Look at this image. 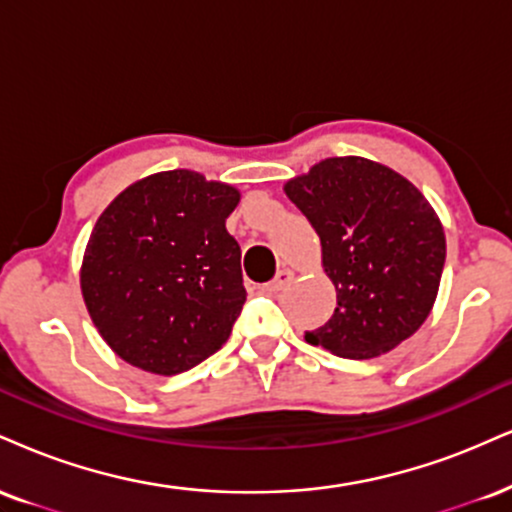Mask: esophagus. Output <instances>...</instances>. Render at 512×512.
Segmentation results:
<instances>
[{"label":"esophagus","instance_id":"obj_1","mask_svg":"<svg viewBox=\"0 0 512 512\" xmlns=\"http://www.w3.org/2000/svg\"><path fill=\"white\" fill-rule=\"evenodd\" d=\"M291 279H293L291 269H281V272L276 274L274 279L267 283V286H264V291H267V293H279V291H283V288H286V283L291 281Z\"/></svg>","mask_w":512,"mask_h":512}]
</instances>
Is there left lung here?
I'll list each match as a JSON object with an SVG mask.
<instances>
[{
  "label": "left lung",
  "mask_w": 512,
  "mask_h": 512,
  "mask_svg": "<svg viewBox=\"0 0 512 512\" xmlns=\"http://www.w3.org/2000/svg\"><path fill=\"white\" fill-rule=\"evenodd\" d=\"M315 226L336 286L334 317L305 341L369 360L391 353L429 317L439 295L446 233L415 183L367 157H329L283 183Z\"/></svg>",
  "instance_id": "obj_1"
}]
</instances>
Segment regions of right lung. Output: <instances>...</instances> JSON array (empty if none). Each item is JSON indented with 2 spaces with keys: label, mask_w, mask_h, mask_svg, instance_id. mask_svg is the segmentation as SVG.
I'll list each match as a JSON object with an SVG mask.
<instances>
[{
  "label": "right lung",
  "mask_w": 512,
  "mask_h": 512,
  "mask_svg": "<svg viewBox=\"0 0 512 512\" xmlns=\"http://www.w3.org/2000/svg\"><path fill=\"white\" fill-rule=\"evenodd\" d=\"M240 190L190 169L135 181L97 217L80 293L109 348L171 377L229 341L245 303L240 245L226 219Z\"/></svg>",
  "instance_id": "obj_1"
}]
</instances>
